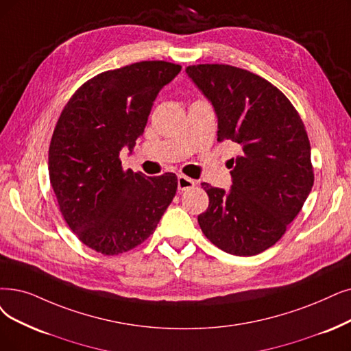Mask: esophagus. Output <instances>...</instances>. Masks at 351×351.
<instances>
[{
  "instance_id": "34e87169",
  "label": "esophagus",
  "mask_w": 351,
  "mask_h": 351,
  "mask_svg": "<svg viewBox=\"0 0 351 351\" xmlns=\"http://www.w3.org/2000/svg\"><path fill=\"white\" fill-rule=\"evenodd\" d=\"M177 184H178V190H180V191H184V190L193 189V187L195 186V181H194L193 178H189V177L181 174V176H178V178H177Z\"/></svg>"
}]
</instances>
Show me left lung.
<instances>
[{
  "instance_id": "8db88e82",
  "label": "left lung",
  "mask_w": 351,
  "mask_h": 351,
  "mask_svg": "<svg viewBox=\"0 0 351 351\" xmlns=\"http://www.w3.org/2000/svg\"><path fill=\"white\" fill-rule=\"evenodd\" d=\"M186 72L215 106L217 141L241 149L230 160L229 191L202 184L208 195L202 232L230 255H258L281 239L313 189L304 122L281 90L249 70L194 64Z\"/></svg>"
}]
</instances>
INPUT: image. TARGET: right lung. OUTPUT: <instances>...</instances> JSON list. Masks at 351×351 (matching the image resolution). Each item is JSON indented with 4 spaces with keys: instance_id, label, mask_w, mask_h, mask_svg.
Instances as JSON below:
<instances>
[{
    "instance_id": "add662e5",
    "label": "right lung",
    "mask_w": 351,
    "mask_h": 351,
    "mask_svg": "<svg viewBox=\"0 0 351 351\" xmlns=\"http://www.w3.org/2000/svg\"><path fill=\"white\" fill-rule=\"evenodd\" d=\"M180 70L164 60L106 70L83 83L56 123L50 184L67 226L102 255H119L147 241L174 199L176 174L123 170L119 152L134 148L158 92Z\"/></svg>"
}]
</instances>
